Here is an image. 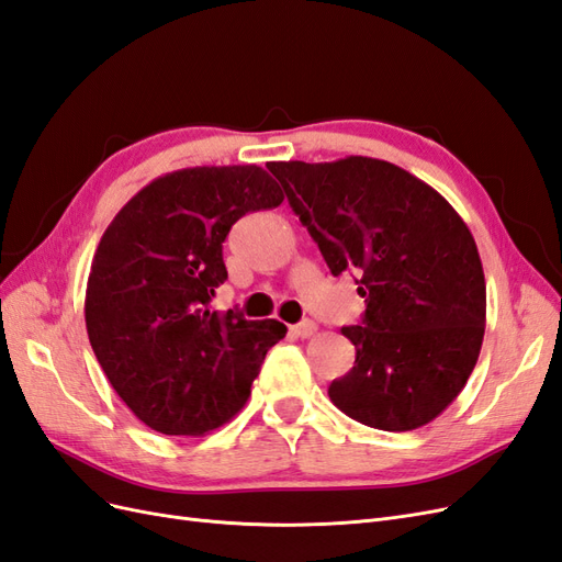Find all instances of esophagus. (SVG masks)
I'll return each mask as SVG.
<instances>
[{
    "mask_svg": "<svg viewBox=\"0 0 562 562\" xmlns=\"http://www.w3.org/2000/svg\"><path fill=\"white\" fill-rule=\"evenodd\" d=\"M290 331H292L294 336H299V339H308V336H313V334L317 331V325L313 323V319H303V323L292 325Z\"/></svg>",
    "mask_w": 562,
    "mask_h": 562,
    "instance_id": "esophagus-1",
    "label": "esophagus"
}]
</instances>
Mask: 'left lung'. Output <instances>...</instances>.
<instances>
[{"label":"left lung","instance_id":"1","mask_svg":"<svg viewBox=\"0 0 562 562\" xmlns=\"http://www.w3.org/2000/svg\"><path fill=\"white\" fill-rule=\"evenodd\" d=\"M331 276L356 272L362 325L341 327L356 364L331 403L379 430H414L467 386L485 336V272L440 192L374 157L268 162Z\"/></svg>","mask_w":562,"mask_h":562}]
</instances>
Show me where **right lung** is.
Listing matches in <instances>:
<instances>
[{"mask_svg":"<svg viewBox=\"0 0 562 562\" xmlns=\"http://www.w3.org/2000/svg\"><path fill=\"white\" fill-rule=\"evenodd\" d=\"M256 165L159 176L105 228L87 282L85 319L110 386L165 436H204L245 407L278 319L218 313L228 280L223 239L249 212L282 204Z\"/></svg>","mask_w":562,"mask_h":562,"instance_id":"1","label":"right lung"}]
</instances>
